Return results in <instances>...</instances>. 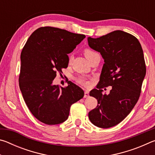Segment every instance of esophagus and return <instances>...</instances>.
<instances>
[{
  "label": "esophagus",
  "mask_w": 155,
  "mask_h": 155,
  "mask_svg": "<svg viewBox=\"0 0 155 155\" xmlns=\"http://www.w3.org/2000/svg\"><path fill=\"white\" fill-rule=\"evenodd\" d=\"M84 97H85V98H88V97H89V91H87V90L85 91V94H84Z\"/></svg>",
  "instance_id": "obj_1"
}]
</instances>
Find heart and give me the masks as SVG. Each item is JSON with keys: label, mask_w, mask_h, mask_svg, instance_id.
<instances>
[{"label": "heart", "mask_w": 155, "mask_h": 155, "mask_svg": "<svg viewBox=\"0 0 155 155\" xmlns=\"http://www.w3.org/2000/svg\"><path fill=\"white\" fill-rule=\"evenodd\" d=\"M96 53H97V52L91 51V50H90V49H85V51H84V54H85V56L87 59H88L90 56L93 55V54H96ZM71 61H72V56H70L69 57V63H70ZM77 81L78 83L82 84V85H87L88 84L87 81H86L85 78H84L83 77H80V78H77Z\"/></svg>", "instance_id": "obj_1"}]
</instances>
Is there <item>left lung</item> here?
<instances>
[{
  "instance_id": "obj_1",
  "label": "left lung",
  "mask_w": 155,
  "mask_h": 155,
  "mask_svg": "<svg viewBox=\"0 0 155 155\" xmlns=\"http://www.w3.org/2000/svg\"><path fill=\"white\" fill-rule=\"evenodd\" d=\"M87 41L104 62L97 89L90 93L98 105L89 112V119L96 127L108 128L121 122L140 98L146 72L143 50L135 36L120 30L98 38L89 37ZM107 86L112 89L103 94L101 88Z\"/></svg>"
}]
</instances>
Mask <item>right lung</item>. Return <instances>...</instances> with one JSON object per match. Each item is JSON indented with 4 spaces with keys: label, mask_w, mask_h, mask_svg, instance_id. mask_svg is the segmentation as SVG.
<instances>
[{
    "label": "right lung",
    "mask_w": 155,
    "mask_h": 155,
    "mask_svg": "<svg viewBox=\"0 0 155 155\" xmlns=\"http://www.w3.org/2000/svg\"><path fill=\"white\" fill-rule=\"evenodd\" d=\"M85 35L51 27H40L28 38L20 55L19 85L34 117L48 125L65 122L70 107L84 96L71 81L66 87L54 85L57 72L68 68L69 57Z\"/></svg>",
    "instance_id": "right-lung-1"
}]
</instances>
